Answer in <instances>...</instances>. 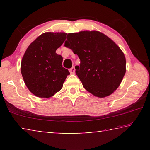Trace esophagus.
Returning a JSON list of instances; mask_svg holds the SVG:
<instances>
[{
	"label": "esophagus",
	"mask_w": 150,
	"mask_h": 150,
	"mask_svg": "<svg viewBox=\"0 0 150 150\" xmlns=\"http://www.w3.org/2000/svg\"><path fill=\"white\" fill-rule=\"evenodd\" d=\"M75 69L74 67H71V69H69V72H70L71 74H73V73H75Z\"/></svg>",
	"instance_id": "esophagus-1"
}]
</instances>
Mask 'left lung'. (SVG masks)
Masks as SVG:
<instances>
[{
    "mask_svg": "<svg viewBox=\"0 0 150 150\" xmlns=\"http://www.w3.org/2000/svg\"><path fill=\"white\" fill-rule=\"evenodd\" d=\"M65 46L78 55L76 75L86 90L104 98L117 89L126 73L122 51L107 35L98 31L69 33Z\"/></svg>",
    "mask_w": 150,
    "mask_h": 150,
    "instance_id": "8db88e82",
    "label": "left lung"
}]
</instances>
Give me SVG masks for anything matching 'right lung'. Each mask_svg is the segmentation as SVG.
I'll return each instance as SVG.
<instances>
[{
	"mask_svg": "<svg viewBox=\"0 0 150 150\" xmlns=\"http://www.w3.org/2000/svg\"><path fill=\"white\" fill-rule=\"evenodd\" d=\"M65 32H45L25 52L21 73L29 91L40 98H49L62 89L70 74L62 66L63 57L55 52L65 40Z\"/></svg>",
	"mask_w": 150,
	"mask_h": 150,
	"instance_id": "obj_1",
	"label": "right lung"
}]
</instances>
